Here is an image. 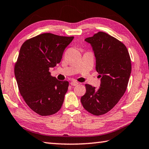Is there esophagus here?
Here are the masks:
<instances>
[{
    "instance_id": "34e87169",
    "label": "esophagus",
    "mask_w": 149,
    "mask_h": 149,
    "mask_svg": "<svg viewBox=\"0 0 149 149\" xmlns=\"http://www.w3.org/2000/svg\"><path fill=\"white\" fill-rule=\"evenodd\" d=\"M70 84H71V85H72V86H76V85H78V84H79V83L76 82V81H72L71 83H70Z\"/></svg>"
}]
</instances>
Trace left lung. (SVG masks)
Here are the masks:
<instances>
[{
    "label": "left lung",
    "instance_id": "1",
    "mask_svg": "<svg viewBox=\"0 0 149 149\" xmlns=\"http://www.w3.org/2000/svg\"><path fill=\"white\" fill-rule=\"evenodd\" d=\"M85 41L93 49L101 83L98 89L85 85L86 93L81 102L87 111L101 115L111 109L125 93L131 74V60L125 45L105 32H99Z\"/></svg>",
    "mask_w": 149,
    "mask_h": 149
}]
</instances>
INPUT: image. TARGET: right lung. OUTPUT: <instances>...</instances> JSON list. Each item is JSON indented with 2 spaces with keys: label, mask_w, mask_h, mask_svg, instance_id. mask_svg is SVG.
Masks as SVG:
<instances>
[{
  "label": "right lung",
  "mask_w": 149,
  "mask_h": 149,
  "mask_svg": "<svg viewBox=\"0 0 149 149\" xmlns=\"http://www.w3.org/2000/svg\"><path fill=\"white\" fill-rule=\"evenodd\" d=\"M74 37L44 33L21 45L14 73L21 95L31 109L42 116L58 112L68 88L49 70L60 63L65 48Z\"/></svg>",
  "instance_id": "right-lung-1"
}]
</instances>
